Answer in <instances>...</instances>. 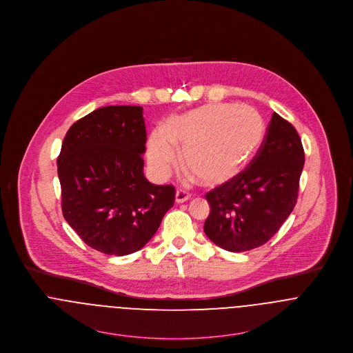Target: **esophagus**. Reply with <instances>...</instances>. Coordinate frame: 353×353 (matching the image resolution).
<instances>
[{
	"mask_svg": "<svg viewBox=\"0 0 353 353\" xmlns=\"http://www.w3.org/2000/svg\"><path fill=\"white\" fill-rule=\"evenodd\" d=\"M189 198H190V194L185 192V190H176V192H175V202L176 203L186 202Z\"/></svg>",
	"mask_w": 353,
	"mask_h": 353,
	"instance_id": "1",
	"label": "esophagus"
}]
</instances>
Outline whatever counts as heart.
Instances as JSON below:
<instances>
[{
	"instance_id": "heart-1",
	"label": "heart",
	"mask_w": 353,
	"mask_h": 353,
	"mask_svg": "<svg viewBox=\"0 0 353 353\" xmlns=\"http://www.w3.org/2000/svg\"><path fill=\"white\" fill-rule=\"evenodd\" d=\"M265 134L255 108L226 102L206 103L155 129L147 144L151 167L167 175L179 165L182 148L192 175L206 186L233 181L256 155Z\"/></svg>"
}]
</instances>
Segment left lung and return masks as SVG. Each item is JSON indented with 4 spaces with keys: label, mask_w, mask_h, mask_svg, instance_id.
Wrapping results in <instances>:
<instances>
[{
    "label": "left lung",
    "mask_w": 353,
    "mask_h": 353,
    "mask_svg": "<svg viewBox=\"0 0 353 353\" xmlns=\"http://www.w3.org/2000/svg\"><path fill=\"white\" fill-rule=\"evenodd\" d=\"M305 152L295 128L272 113L256 157L233 181L205 196L203 230L219 247L244 252L265 244L292 212Z\"/></svg>",
    "instance_id": "8db88e82"
}]
</instances>
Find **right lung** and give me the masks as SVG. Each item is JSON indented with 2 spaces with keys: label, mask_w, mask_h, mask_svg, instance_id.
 Here are the masks:
<instances>
[{
  "label": "right lung",
  "mask_w": 353,
  "mask_h": 353,
  "mask_svg": "<svg viewBox=\"0 0 353 353\" xmlns=\"http://www.w3.org/2000/svg\"><path fill=\"white\" fill-rule=\"evenodd\" d=\"M145 141L143 108L129 105L99 108L64 136L58 157L64 219L102 254L141 250L174 205V186L144 176Z\"/></svg>",
  "instance_id": "1"
}]
</instances>
